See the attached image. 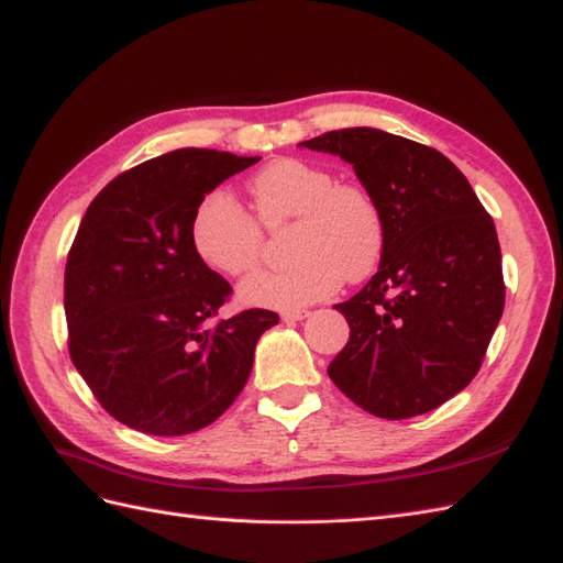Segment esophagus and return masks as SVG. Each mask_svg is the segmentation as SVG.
<instances>
[{
    "label": "esophagus",
    "instance_id": "34e87169",
    "mask_svg": "<svg viewBox=\"0 0 563 563\" xmlns=\"http://www.w3.org/2000/svg\"><path fill=\"white\" fill-rule=\"evenodd\" d=\"M307 317H309L307 309H288V312L280 314V319L285 321V324H295V321H302Z\"/></svg>",
    "mask_w": 563,
    "mask_h": 563
}]
</instances>
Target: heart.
I'll use <instances>...</instances> for the list:
<instances>
[{
  "instance_id": "b5f03b06",
  "label": "heart",
  "mask_w": 563,
  "mask_h": 563,
  "mask_svg": "<svg viewBox=\"0 0 563 563\" xmlns=\"http://www.w3.org/2000/svg\"><path fill=\"white\" fill-rule=\"evenodd\" d=\"M249 190L263 227L278 230L295 222V263L246 278L239 285L244 305L288 312L324 300L343 278L355 283L375 271L385 249V220L363 186L341 184L321 166L288 157L261 169ZM257 223L232 190L214 188L198 202L190 242L206 266L234 278L261 258L263 232Z\"/></svg>"
}]
</instances>
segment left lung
<instances>
[{
	"label": "left lung",
	"instance_id": "1",
	"mask_svg": "<svg viewBox=\"0 0 563 563\" xmlns=\"http://www.w3.org/2000/svg\"><path fill=\"white\" fill-rule=\"evenodd\" d=\"M300 147L336 154L385 220L379 268L336 305L351 327L329 377L367 413L438 409L479 373L504 314L492 214L445 154L377 128L331 130Z\"/></svg>",
	"mask_w": 563,
	"mask_h": 563
}]
</instances>
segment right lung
Wrapping results in <instances>:
<instances>
[{
	"instance_id": "1",
	"label": "right lung",
	"mask_w": 563,
	"mask_h": 563,
	"mask_svg": "<svg viewBox=\"0 0 563 563\" xmlns=\"http://www.w3.org/2000/svg\"><path fill=\"white\" fill-rule=\"evenodd\" d=\"M261 157L174 150L106 186L81 218L65 266L69 355L115 421L186 435L230 409L261 333L278 324L246 309L208 327L232 288L190 242L200 198Z\"/></svg>"
}]
</instances>
